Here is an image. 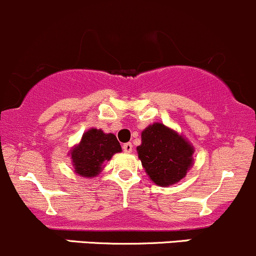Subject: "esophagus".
<instances>
[{"label":"esophagus","instance_id":"obj_1","mask_svg":"<svg viewBox=\"0 0 256 256\" xmlns=\"http://www.w3.org/2000/svg\"><path fill=\"white\" fill-rule=\"evenodd\" d=\"M122 148L126 152H130L132 149H133V146H132V143H124Z\"/></svg>","mask_w":256,"mask_h":256}]
</instances>
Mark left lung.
Wrapping results in <instances>:
<instances>
[{
  "mask_svg": "<svg viewBox=\"0 0 256 256\" xmlns=\"http://www.w3.org/2000/svg\"><path fill=\"white\" fill-rule=\"evenodd\" d=\"M136 152L149 178L159 186L178 182L192 166L194 148L162 123L144 129Z\"/></svg>",
  "mask_w": 256,
  "mask_h": 256,
  "instance_id": "1",
  "label": "left lung"
}]
</instances>
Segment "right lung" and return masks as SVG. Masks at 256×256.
Wrapping results in <instances>:
<instances>
[{"label":"right lung","instance_id":"obj_1","mask_svg":"<svg viewBox=\"0 0 256 256\" xmlns=\"http://www.w3.org/2000/svg\"><path fill=\"white\" fill-rule=\"evenodd\" d=\"M122 150L114 134H104L101 129H90L82 136L80 144L71 152L75 172L94 178L102 170V164L113 154Z\"/></svg>","mask_w":256,"mask_h":256}]
</instances>
